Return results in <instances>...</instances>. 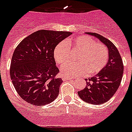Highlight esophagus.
<instances>
[{
	"instance_id": "1",
	"label": "esophagus",
	"mask_w": 132,
	"mask_h": 132,
	"mask_svg": "<svg viewBox=\"0 0 132 132\" xmlns=\"http://www.w3.org/2000/svg\"><path fill=\"white\" fill-rule=\"evenodd\" d=\"M72 79H74V78H63V80H65V81H66V80H72Z\"/></svg>"
}]
</instances>
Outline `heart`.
<instances>
[{
  "mask_svg": "<svg viewBox=\"0 0 132 132\" xmlns=\"http://www.w3.org/2000/svg\"><path fill=\"white\" fill-rule=\"evenodd\" d=\"M70 49L80 52L76 60L77 63L65 64L69 59ZM54 54L57 64H65L61 72L63 76L68 78L85 76L87 72L90 75L99 72L105 66L109 57L105 45L96 42L88 35H82L70 39L66 42H60L55 47Z\"/></svg>",
  "mask_w": 132,
  "mask_h": 132,
  "instance_id": "heart-1",
  "label": "heart"
}]
</instances>
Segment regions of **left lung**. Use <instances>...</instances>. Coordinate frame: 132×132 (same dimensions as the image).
<instances>
[{"mask_svg":"<svg viewBox=\"0 0 132 132\" xmlns=\"http://www.w3.org/2000/svg\"><path fill=\"white\" fill-rule=\"evenodd\" d=\"M98 38L107 46L109 59L98 74L87 81V86L78 92L82 100L88 103L100 105L108 101L116 93L122 79L123 64L119 51L108 39L96 33H86Z\"/></svg>","mask_w":132,"mask_h":132,"instance_id":"1","label":"left lung"}]
</instances>
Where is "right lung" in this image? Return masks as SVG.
I'll list each match as a JSON object with an SVG mask.
<instances>
[{
    "label": "right lung",
    "instance_id": "add662e5",
    "mask_svg": "<svg viewBox=\"0 0 132 132\" xmlns=\"http://www.w3.org/2000/svg\"><path fill=\"white\" fill-rule=\"evenodd\" d=\"M71 32L39 30L20 42L12 56L10 75L20 97L35 106L45 105L58 96L62 79L57 77L54 52Z\"/></svg>",
    "mask_w": 132,
    "mask_h": 132
}]
</instances>
